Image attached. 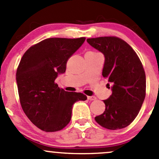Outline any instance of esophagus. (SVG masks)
<instances>
[{"instance_id":"1","label":"esophagus","mask_w":159,"mask_h":159,"mask_svg":"<svg viewBox=\"0 0 159 159\" xmlns=\"http://www.w3.org/2000/svg\"><path fill=\"white\" fill-rule=\"evenodd\" d=\"M88 100L94 101V100H96V98L94 97V96H88Z\"/></svg>"}]
</instances>
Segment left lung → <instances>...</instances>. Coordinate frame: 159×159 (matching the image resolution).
<instances>
[{"instance_id": "obj_1", "label": "left lung", "mask_w": 159, "mask_h": 159, "mask_svg": "<svg viewBox=\"0 0 159 159\" xmlns=\"http://www.w3.org/2000/svg\"><path fill=\"white\" fill-rule=\"evenodd\" d=\"M87 42L105 56L102 75L108 78L112 91L104 101L105 111L94 119L107 129H124L137 117L145 100L146 78L142 62L132 48L117 37L88 38Z\"/></svg>"}]
</instances>
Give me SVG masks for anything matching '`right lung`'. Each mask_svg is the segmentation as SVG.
Segmentation results:
<instances>
[{
	"mask_svg": "<svg viewBox=\"0 0 159 159\" xmlns=\"http://www.w3.org/2000/svg\"><path fill=\"white\" fill-rule=\"evenodd\" d=\"M84 41L85 38H48L31 46L20 59L16 73L20 105L42 131L63 129L70 122L74 104L87 99L82 93L65 91L54 82Z\"/></svg>",
	"mask_w": 159,
	"mask_h": 159,
	"instance_id": "1",
	"label": "right lung"
}]
</instances>
